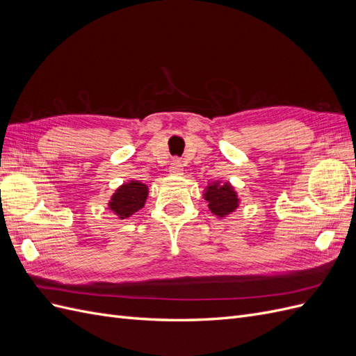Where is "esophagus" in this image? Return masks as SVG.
Segmentation results:
<instances>
[{"label": "esophagus", "mask_w": 356, "mask_h": 356, "mask_svg": "<svg viewBox=\"0 0 356 356\" xmlns=\"http://www.w3.org/2000/svg\"><path fill=\"white\" fill-rule=\"evenodd\" d=\"M182 170H184V168H182L181 161H179L178 159L172 160V163H170V166H169V174H170V175H181Z\"/></svg>", "instance_id": "obj_1"}]
</instances>
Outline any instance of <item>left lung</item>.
<instances>
[{"label":"left lung","mask_w":356,"mask_h":356,"mask_svg":"<svg viewBox=\"0 0 356 356\" xmlns=\"http://www.w3.org/2000/svg\"><path fill=\"white\" fill-rule=\"evenodd\" d=\"M204 199L208 202L209 209L218 217H225V215L232 213L239 204L238 195L229 182H225L224 186H221L220 182H213L204 191Z\"/></svg>","instance_id":"1"}]
</instances>
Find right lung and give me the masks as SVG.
Wrapping results in <instances>:
<instances>
[{"label":"right lung","mask_w":356,"mask_h":356,"mask_svg":"<svg viewBox=\"0 0 356 356\" xmlns=\"http://www.w3.org/2000/svg\"><path fill=\"white\" fill-rule=\"evenodd\" d=\"M148 188L143 182L131 181L127 184L118 187L114 193L110 204V209L118 215V218H129L138 209H141L145 203Z\"/></svg>","instance_id":"1"}]
</instances>
